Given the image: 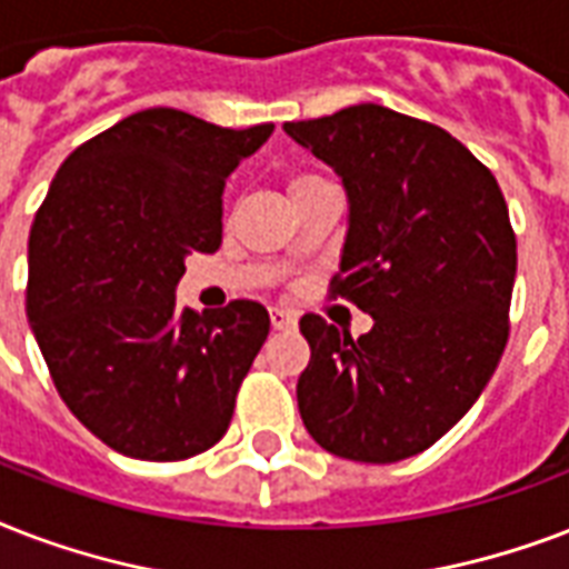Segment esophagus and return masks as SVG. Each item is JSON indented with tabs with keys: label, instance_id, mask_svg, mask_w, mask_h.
<instances>
[{
	"label": "esophagus",
	"instance_id": "34e87169",
	"mask_svg": "<svg viewBox=\"0 0 569 569\" xmlns=\"http://www.w3.org/2000/svg\"><path fill=\"white\" fill-rule=\"evenodd\" d=\"M270 320L272 329H279V332H293L297 329V315L284 311V308H270Z\"/></svg>",
	"mask_w": 569,
	"mask_h": 569
}]
</instances>
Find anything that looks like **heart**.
<instances>
[{
    "label": "heart",
    "instance_id": "b5f03b06",
    "mask_svg": "<svg viewBox=\"0 0 569 569\" xmlns=\"http://www.w3.org/2000/svg\"><path fill=\"white\" fill-rule=\"evenodd\" d=\"M317 180H320V178H315V174H297V178L290 180V192H293V189L308 187V183H317Z\"/></svg>",
    "mask_w": 569,
    "mask_h": 569
}]
</instances>
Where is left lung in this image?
I'll return each mask as SVG.
<instances>
[{"mask_svg":"<svg viewBox=\"0 0 569 569\" xmlns=\"http://www.w3.org/2000/svg\"><path fill=\"white\" fill-rule=\"evenodd\" d=\"M284 133L347 192L335 293L373 326L350 338L320 315L299 329L311 362L302 425L356 463H398L442 439L487 389L505 345L517 237L499 183L442 127L359 103Z\"/></svg>","mask_w":569,"mask_h":569,"instance_id":"left-lung-1","label":"left lung"}]
</instances>
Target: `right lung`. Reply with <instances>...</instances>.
<instances>
[{
	"instance_id": "1",
	"label": "right lung",
	"mask_w": 569,
	"mask_h": 569,
	"mask_svg": "<svg viewBox=\"0 0 569 569\" xmlns=\"http://www.w3.org/2000/svg\"><path fill=\"white\" fill-rule=\"evenodd\" d=\"M272 136L144 109L61 162L29 231L26 315L68 409L124 457L171 463L224 436L270 335L261 302L196 315L187 254L222 243L228 174Z\"/></svg>"
}]
</instances>
